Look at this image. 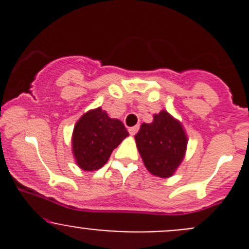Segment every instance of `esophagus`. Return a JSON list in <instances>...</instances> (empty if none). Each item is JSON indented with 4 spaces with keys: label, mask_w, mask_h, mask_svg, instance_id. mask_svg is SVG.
Instances as JSON below:
<instances>
[{
    "label": "esophagus",
    "mask_w": 249,
    "mask_h": 249,
    "mask_svg": "<svg viewBox=\"0 0 249 249\" xmlns=\"http://www.w3.org/2000/svg\"><path fill=\"white\" fill-rule=\"evenodd\" d=\"M137 130H139V126H132V127H129V132H130V135H131V136H134L135 134H136L137 132Z\"/></svg>",
    "instance_id": "34e87169"
}]
</instances>
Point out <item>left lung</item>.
<instances>
[{
  "label": "left lung",
  "instance_id": "8db88e82",
  "mask_svg": "<svg viewBox=\"0 0 249 249\" xmlns=\"http://www.w3.org/2000/svg\"><path fill=\"white\" fill-rule=\"evenodd\" d=\"M135 141L145 169L155 177L175 175L187 152L188 136L182 123L165 109L153 115L152 123L141 125Z\"/></svg>",
  "mask_w": 249,
  "mask_h": 249
}]
</instances>
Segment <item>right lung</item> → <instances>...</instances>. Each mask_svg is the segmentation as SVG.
<instances>
[{
  "label": "right lung",
  "instance_id": "1",
  "mask_svg": "<svg viewBox=\"0 0 249 249\" xmlns=\"http://www.w3.org/2000/svg\"><path fill=\"white\" fill-rule=\"evenodd\" d=\"M129 136L119 119L110 118L101 107L88 110L72 132V153L84 171H96L108 161L113 150Z\"/></svg>",
  "mask_w": 249,
  "mask_h": 249
}]
</instances>
